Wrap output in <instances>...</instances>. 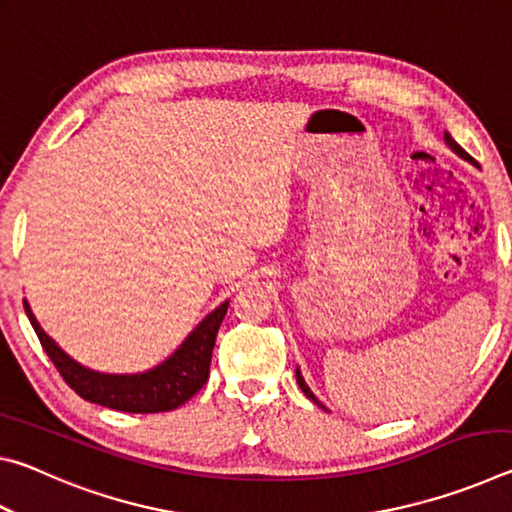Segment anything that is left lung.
<instances>
[{"instance_id": "left-lung-1", "label": "left lung", "mask_w": 512, "mask_h": 512, "mask_svg": "<svg viewBox=\"0 0 512 512\" xmlns=\"http://www.w3.org/2000/svg\"><path fill=\"white\" fill-rule=\"evenodd\" d=\"M445 140H447V144H449V146H452V149H454V151H456L458 155H461V158H465V160H470V162H474V158H472V155H470V153H467V151L463 149V146H461V144H456V142H454V137H452V135H449V133H445ZM296 379H298V386H300V391H302V393H305V395L309 397V400H311V402H314V404H318V406H320V409H325V406H323V404H320V402L316 400V395L309 391V386L305 384V379H302V375H300V370H296Z\"/></svg>"}]
</instances>
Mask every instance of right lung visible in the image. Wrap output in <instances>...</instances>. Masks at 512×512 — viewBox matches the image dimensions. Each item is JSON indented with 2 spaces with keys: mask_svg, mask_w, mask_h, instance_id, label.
<instances>
[{
  "mask_svg": "<svg viewBox=\"0 0 512 512\" xmlns=\"http://www.w3.org/2000/svg\"><path fill=\"white\" fill-rule=\"evenodd\" d=\"M228 305L230 302H223L219 309H214L162 366L144 372V375H101V372L83 368L42 332L27 300H24V311L36 329L42 350L47 352L60 377L76 395L115 411L162 413L178 409L205 386L210 377L214 341Z\"/></svg>",
  "mask_w": 512,
  "mask_h": 512,
  "instance_id": "1",
  "label": "right lung"
}]
</instances>
